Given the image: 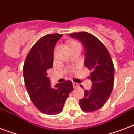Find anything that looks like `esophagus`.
Returning a JSON list of instances; mask_svg holds the SVG:
<instances>
[{
	"mask_svg": "<svg viewBox=\"0 0 134 134\" xmlns=\"http://www.w3.org/2000/svg\"><path fill=\"white\" fill-rule=\"evenodd\" d=\"M73 86H74V88H77V87H79V84H78L77 83L73 82Z\"/></svg>",
	"mask_w": 134,
	"mask_h": 134,
	"instance_id": "34e87169",
	"label": "esophagus"
}]
</instances>
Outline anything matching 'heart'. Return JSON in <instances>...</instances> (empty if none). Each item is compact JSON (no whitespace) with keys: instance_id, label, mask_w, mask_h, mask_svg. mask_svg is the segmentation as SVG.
<instances>
[{"instance_id":"heart-1","label":"heart","mask_w":134,"mask_h":134,"mask_svg":"<svg viewBox=\"0 0 134 134\" xmlns=\"http://www.w3.org/2000/svg\"><path fill=\"white\" fill-rule=\"evenodd\" d=\"M75 44H79V43L76 42H72L71 44V46H73V45H75Z\"/></svg>"}]
</instances>
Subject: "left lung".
Masks as SVG:
<instances>
[{"label":"left lung","instance_id":"8db88e82","mask_svg":"<svg viewBox=\"0 0 134 134\" xmlns=\"http://www.w3.org/2000/svg\"><path fill=\"white\" fill-rule=\"evenodd\" d=\"M69 36L81 41L86 51L84 65L92 71L90 90H84V97L79 100L81 108L92 112L106 104L114 84V65L106 46L95 36L86 32H74ZM81 87H83L81 86Z\"/></svg>","mask_w":134,"mask_h":134}]
</instances>
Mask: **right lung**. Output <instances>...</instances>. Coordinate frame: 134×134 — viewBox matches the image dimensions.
I'll use <instances>...</instances> for the list:
<instances>
[{
  "label": "right lung",
  "mask_w": 134,
  "mask_h": 134,
  "mask_svg": "<svg viewBox=\"0 0 134 134\" xmlns=\"http://www.w3.org/2000/svg\"><path fill=\"white\" fill-rule=\"evenodd\" d=\"M63 34H49L35 44L24 65L25 86L30 99L40 111L47 115L62 112L69 94L73 90L72 82L59 83L53 88L47 70L53 67V50Z\"/></svg>",
  "instance_id": "right-lung-1"
}]
</instances>
